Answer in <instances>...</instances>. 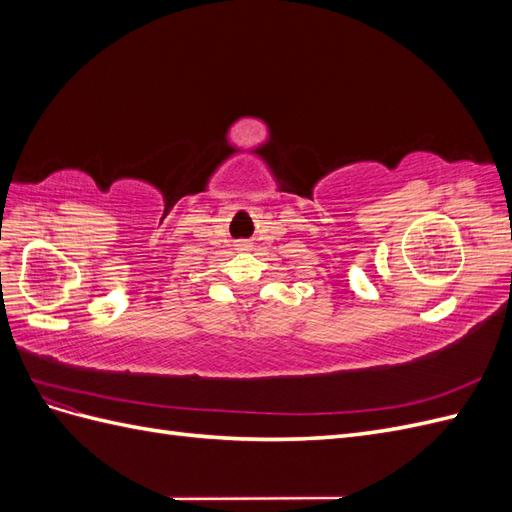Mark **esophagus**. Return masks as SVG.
I'll return each instance as SVG.
<instances>
[{
	"label": "esophagus",
	"instance_id": "34e87169",
	"mask_svg": "<svg viewBox=\"0 0 512 512\" xmlns=\"http://www.w3.org/2000/svg\"><path fill=\"white\" fill-rule=\"evenodd\" d=\"M247 247H250V243H247V241H239V250H247Z\"/></svg>",
	"mask_w": 512,
	"mask_h": 512
}]
</instances>
